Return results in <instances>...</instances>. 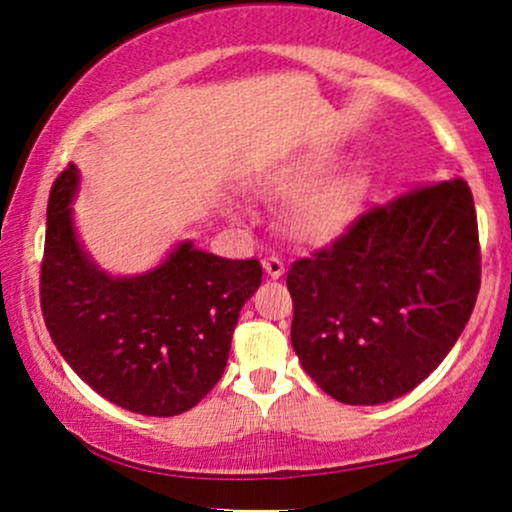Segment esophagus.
Here are the masks:
<instances>
[{"instance_id":"1","label":"esophagus","mask_w":512,"mask_h":512,"mask_svg":"<svg viewBox=\"0 0 512 512\" xmlns=\"http://www.w3.org/2000/svg\"><path fill=\"white\" fill-rule=\"evenodd\" d=\"M262 267H264V272H267L269 276H272V279H279V276L284 274V262H281L279 257H274V255L264 257V260H262Z\"/></svg>"}]
</instances>
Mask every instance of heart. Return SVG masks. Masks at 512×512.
Listing matches in <instances>:
<instances>
[{
	"label": "heart",
	"instance_id": "heart-1",
	"mask_svg": "<svg viewBox=\"0 0 512 512\" xmlns=\"http://www.w3.org/2000/svg\"><path fill=\"white\" fill-rule=\"evenodd\" d=\"M330 154H308L286 163L269 178L276 197L291 199L284 223L305 245H325L342 236L358 204V180L351 173H330Z\"/></svg>",
	"mask_w": 512,
	"mask_h": 512
}]
</instances>
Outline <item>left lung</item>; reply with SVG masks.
Returning <instances> with one entry per match:
<instances>
[{
    "instance_id": "left-lung-1",
    "label": "left lung",
    "mask_w": 512,
    "mask_h": 512,
    "mask_svg": "<svg viewBox=\"0 0 512 512\" xmlns=\"http://www.w3.org/2000/svg\"><path fill=\"white\" fill-rule=\"evenodd\" d=\"M477 211L462 178L358 216L330 248L296 260L291 344L344 404L407 395L455 346L481 284Z\"/></svg>"
}]
</instances>
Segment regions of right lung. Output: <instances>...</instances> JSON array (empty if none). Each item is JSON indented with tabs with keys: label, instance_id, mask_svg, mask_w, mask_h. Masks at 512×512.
<instances>
[{
	"label": "right lung",
	"instance_id": "obj_1",
	"mask_svg": "<svg viewBox=\"0 0 512 512\" xmlns=\"http://www.w3.org/2000/svg\"><path fill=\"white\" fill-rule=\"evenodd\" d=\"M79 168L50 190L40 308L64 361L98 395L144 416L192 409L219 383L257 260H226L182 240L158 267L113 276L79 243L72 202Z\"/></svg>",
	"mask_w": 512,
	"mask_h": 512
}]
</instances>
